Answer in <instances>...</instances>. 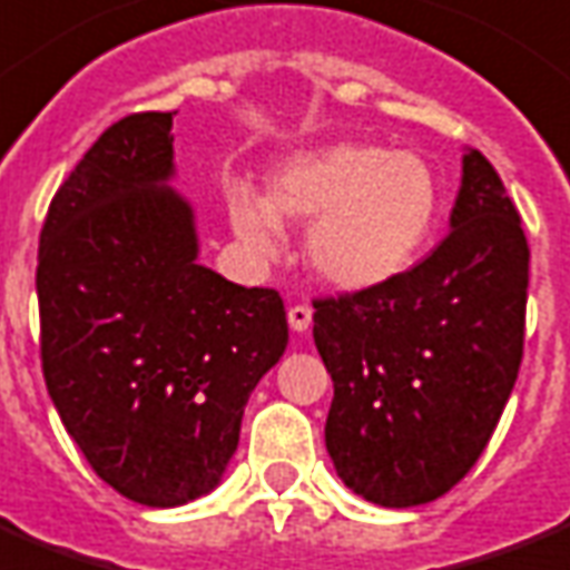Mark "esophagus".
I'll use <instances>...</instances> for the list:
<instances>
[{
	"label": "esophagus",
	"instance_id": "esophagus-1",
	"mask_svg": "<svg viewBox=\"0 0 570 570\" xmlns=\"http://www.w3.org/2000/svg\"><path fill=\"white\" fill-rule=\"evenodd\" d=\"M286 316H289V328H293V332H307L311 323H314V311H311L307 304H293Z\"/></svg>",
	"mask_w": 570,
	"mask_h": 570
}]
</instances>
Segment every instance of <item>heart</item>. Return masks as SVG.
I'll return each mask as SVG.
<instances>
[{
  "instance_id": "heart-1",
  "label": "heart",
  "mask_w": 570,
  "mask_h": 570,
  "mask_svg": "<svg viewBox=\"0 0 570 570\" xmlns=\"http://www.w3.org/2000/svg\"><path fill=\"white\" fill-rule=\"evenodd\" d=\"M229 224L250 254L281 250V220L309 224L307 259L325 284L371 289L403 275L440 217V181L415 151L334 142L298 151L268 176V199L236 188Z\"/></svg>"
}]
</instances>
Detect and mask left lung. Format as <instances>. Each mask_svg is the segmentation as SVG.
<instances>
[{
    "label": "left lung",
    "instance_id": "1",
    "mask_svg": "<svg viewBox=\"0 0 570 570\" xmlns=\"http://www.w3.org/2000/svg\"><path fill=\"white\" fill-rule=\"evenodd\" d=\"M527 286L520 215L472 149L433 254L371 289L314 298V343L334 382L325 449L346 488L412 508L475 466L523 362Z\"/></svg>",
    "mask_w": 570,
    "mask_h": 570
}]
</instances>
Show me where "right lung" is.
I'll use <instances>...</instances> for the list:
<instances>
[{
  "label": "right lung",
  "instance_id": "obj_1",
  "mask_svg": "<svg viewBox=\"0 0 570 570\" xmlns=\"http://www.w3.org/2000/svg\"><path fill=\"white\" fill-rule=\"evenodd\" d=\"M173 116L104 130L47 208L41 367L95 475L130 502L185 505L224 475L245 403L284 355L281 295L197 263L173 176Z\"/></svg>",
  "mask_w": 570,
  "mask_h": 570
}]
</instances>
